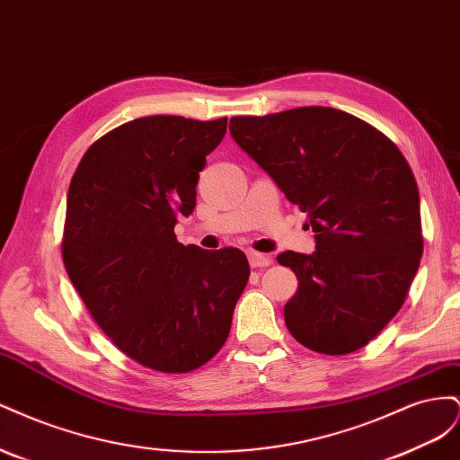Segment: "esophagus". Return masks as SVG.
<instances>
[{"instance_id": "esophagus-1", "label": "esophagus", "mask_w": 460, "mask_h": 460, "mask_svg": "<svg viewBox=\"0 0 460 460\" xmlns=\"http://www.w3.org/2000/svg\"><path fill=\"white\" fill-rule=\"evenodd\" d=\"M247 259H249V264H252L253 269H264V267H270V264H272V257L270 255L257 253V252H249Z\"/></svg>"}]
</instances>
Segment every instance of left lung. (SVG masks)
Wrapping results in <instances>:
<instances>
[{
	"instance_id": "obj_1",
	"label": "left lung",
	"mask_w": 460,
	"mask_h": 460,
	"mask_svg": "<svg viewBox=\"0 0 460 460\" xmlns=\"http://www.w3.org/2000/svg\"><path fill=\"white\" fill-rule=\"evenodd\" d=\"M230 134L314 232L311 255L276 257L299 280L284 307L289 333L316 353L360 349L397 314L420 264L409 163L382 132L332 107L234 117Z\"/></svg>"
}]
</instances>
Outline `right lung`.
I'll return each mask as SVG.
<instances>
[{
    "mask_svg": "<svg viewBox=\"0 0 460 460\" xmlns=\"http://www.w3.org/2000/svg\"><path fill=\"white\" fill-rule=\"evenodd\" d=\"M226 122L130 120L84 153L68 188V278L111 341L159 372H190L218 353L249 280L240 249L205 252L174 234Z\"/></svg>",
    "mask_w": 460,
    "mask_h": 460,
    "instance_id": "add662e5",
    "label": "right lung"
}]
</instances>
